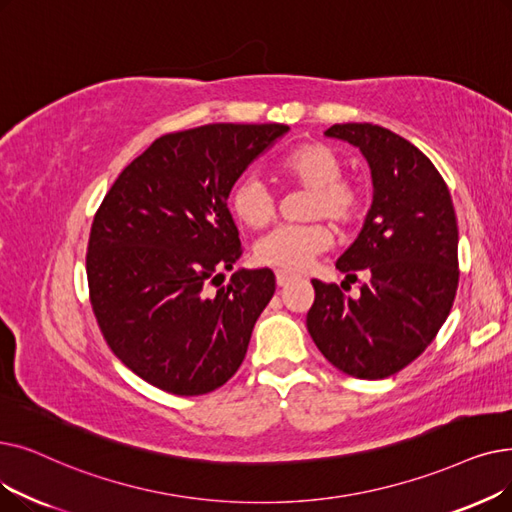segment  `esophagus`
I'll use <instances>...</instances> for the list:
<instances>
[{"instance_id": "esophagus-1", "label": "esophagus", "mask_w": 512, "mask_h": 512, "mask_svg": "<svg viewBox=\"0 0 512 512\" xmlns=\"http://www.w3.org/2000/svg\"><path fill=\"white\" fill-rule=\"evenodd\" d=\"M297 276L291 272H284V270H276V282L278 286H286L288 282H293Z\"/></svg>"}]
</instances>
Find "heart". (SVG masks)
Here are the masks:
<instances>
[{"label":"heart","instance_id":"1","mask_svg":"<svg viewBox=\"0 0 512 512\" xmlns=\"http://www.w3.org/2000/svg\"><path fill=\"white\" fill-rule=\"evenodd\" d=\"M282 180L309 188L303 215L307 224H288L265 234L255 244V261L284 272H301L332 244L330 219L339 228H349L364 213V186L345 177L339 154L326 144L305 142L288 150L276 165ZM230 209L247 228L261 230L276 215V196L257 175H244L230 192Z\"/></svg>","mask_w":512,"mask_h":512}]
</instances>
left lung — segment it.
Listing matches in <instances>:
<instances>
[{"instance_id": "1", "label": "left lung", "mask_w": 512, "mask_h": 512, "mask_svg": "<svg viewBox=\"0 0 512 512\" xmlns=\"http://www.w3.org/2000/svg\"><path fill=\"white\" fill-rule=\"evenodd\" d=\"M324 136L358 146L372 173L364 228L339 257L345 286L311 280L307 330L324 358L355 379H387L435 339L458 288V224L450 190L414 144L372 123L332 125Z\"/></svg>"}]
</instances>
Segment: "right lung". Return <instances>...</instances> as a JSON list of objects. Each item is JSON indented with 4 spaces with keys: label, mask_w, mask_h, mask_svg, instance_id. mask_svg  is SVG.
<instances>
[{
    "label": "right lung",
    "mask_w": 512,
    "mask_h": 512,
    "mask_svg": "<svg viewBox=\"0 0 512 512\" xmlns=\"http://www.w3.org/2000/svg\"><path fill=\"white\" fill-rule=\"evenodd\" d=\"M288 125L213 123L154 140L115 180L87 244L102 335L146 383L203 395L230 381L276 291L274 272H226L242 255L228 196Z\"/></svg>",
    "instance_id": "add662e5"
}]
</instances>
